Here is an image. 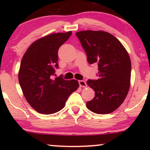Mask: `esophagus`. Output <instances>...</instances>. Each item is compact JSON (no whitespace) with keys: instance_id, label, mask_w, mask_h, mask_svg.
Segmentation results:
<instances>
[{"instance_id":"1","label":"esophagus","mask_w":150,"mask_h":150,"mask_svg":"<svg viewBox=\"0 0 150 150\" xmlns=\"http://www.w3.org/2000/svg\"><path fill=\"white\" fill-rule=\"evenodd\" d=\"M79 85H80V87H87V83H86L85 81L84 80H79Z\"/></svg>"}]
</instances>
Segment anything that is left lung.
Masks as SVG:
<instances>
[{
    "label": "left lung",
    "instance_id": "8db88e82",
    "mask_svg": "<svg viewBox=\"0 0 150 150\" xmlns=\"http://www.w3.org/2000/svg\"><path fill=\"white\" fill-rule=\"evenodd\" d=\"M87 54L89 64L98 65L97 80L87 84L95 92L87 107L98 114H108L117 109L128 93L131 61L124 46L114 36L103 31H81L76 33Z\"/></svg>",
    "mask_w": 150,
    "mask_h": 150
}]
</instances>
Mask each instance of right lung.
<instances>
[{
    "mask_svg": "<svg viewBox=\"0 0 150 150\" xmlns=\"http://www.w3.org/2000/svg\"><path fill=\"white\" fill-rule=\"evenodd\" d=\"M71 34L55 33L41 38L31 44L22 57L19 82L26 100L37 112H58L78 88L75 80H65L62 75L53 78L58 68V49Z\"/></svg>",
    "mask_w": 150,
    "mask_h": 150,
    "instance_id": "obj_1",
    "label": "right lung"
}]
</instances>
